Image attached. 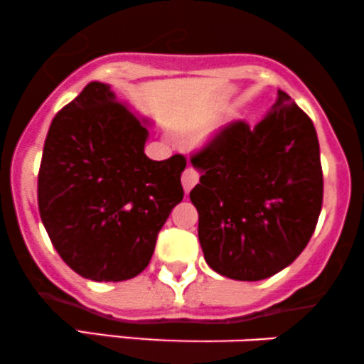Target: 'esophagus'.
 <instances>
[{
	"instance_id": "esophagus-1",
	"label": "esophagus",
	"mask_w": 364,
	"mask_h": 364,
	"mask_svg": "<svg viewBox=\"0 0 364 364\" xmlns=\"http://www.w3.org/2000/svg\"><path fill=\"white\" fill-rule=\"evenodd\" d=\"M181 181H183V188H185V191H188L193 188L196 183H198V173H196L195 168H191V166H188L185 169V173H183L181 176Z\"/></svg>"
}]
</instances>
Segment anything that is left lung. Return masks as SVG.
Listing matches in <instances>:
<instances>
[{
    "instance_id": "1",
    "label": "left lung",
    "mask_w": 364,
    "mask_h": 364,
    "mask_svg": "<svg viewBox=\"0 0 364 364\" xmlns=\"http://www.w3.org/2000/svg\"><path fill=\"white\" fill-rule=\"evenodd\" d=\"M191 164L202 173L190 200L212 270L262 281L306 248L323 198L320 145L311 119L286 92L253 129L245 121L228 124Z\"/></svg>"
}]
</instances>
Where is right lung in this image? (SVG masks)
I'll return each instance as SVG.
<instances>
[{"mask_svg":"<svg viewBox=\"0 0 364 364\" xmlns=\"http://www.w3.org/2000/svg\"><path fill=\"white\" fill-rule=\"evenodd\" d=\"M149 128L90 82L54 116L43 150L37 200L49 240L70 269L95 282L139 275L159 231L183 200L186 159L152 161Z\"/></svg>","mask_w":364,"mask_h":364,"instance_id":"right-lung-1","label":"right lung"}]
</instances>
